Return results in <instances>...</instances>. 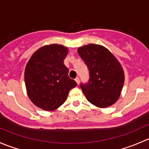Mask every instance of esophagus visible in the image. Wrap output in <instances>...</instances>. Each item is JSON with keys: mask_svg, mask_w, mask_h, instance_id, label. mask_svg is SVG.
Listing matches in <instances>:
<instances>
[{"mask_svg": "<svg viewBox=\"0 0 149 149\" xmlns=\"http://www.w3.org/2000/svg\"><path fill=\"white\" fill-rule=\"evenodd\" d=\"M75 81H76V82L77 83V85H79V77H76L75 78Z\"/></svg>", "mask_w": 149, "mask_h": 149, "instance_id": "obj_1", "label": "esophagus"}]
</instances>
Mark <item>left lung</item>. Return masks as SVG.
<instances>
[{
	"instance_id": "obj_1",
	"label": "left lung",
	"mask_w": 149,
	"mask_h": 149,
	"mask_svg": "<svg viewBox=\"0 0 149 149\" xmlns=\"http://www.w3.org/2000/svg\"><path fill=\"white\" fill-rule=\"evenodd\" d=\"M77 52L90 74L88 82L80 84L87 100L102 108L114 104L120 97L125 79L120 62L108 49L98 44L81 47Z\"/></svg>"
}]
</instances>
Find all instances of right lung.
Instances as JSON below:
<instances>
[{"label": "right lung", "mask_w": 149, "mask_h": 149, "mask_svg": "<svg viewBox=\"0 0 149 149\" xmlns=\"http://www.w3.org/2000/svg\"><path fill=\"white\" fill-rule=\"evenodd\" d=\"M68 49L62 45L44 46L33 53L26 66L24 79L31 102L44 110L58 108L69 92L77 85L68 76L64 64Z\"/></svg>", "instance_id": "add662e5"}]
</instances>
